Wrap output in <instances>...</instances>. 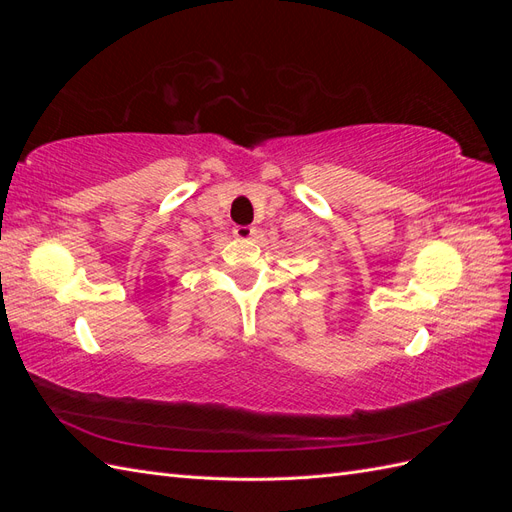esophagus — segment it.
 Returning a JSON list of instances; mask_svg holds the SVG:
<instances>
[{
    "instance_id": "esophagus-1",
    "label": "esophagus",
    "mask_w": 512,
    "mask_h": 512,
    "mask_svg": "<svg viewBox=\"0 0 512 512\" xmlns=\"http://www.w3.org/2000/svg\"><path fill=\"white\" fill-rule=\"evenodd\" d=\"M232 235H235L239 241H250L256 237V228L254 226H235Z\"/></svg>"
}]
</instances>
